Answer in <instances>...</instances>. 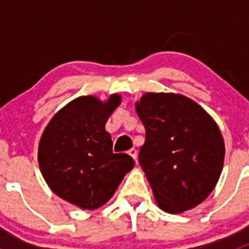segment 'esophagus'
<instances>
[{
	"instance_id": "1",
	"label": "esophagus",
	"mask_w": 249,
	"mask_h": 249,
	"mask_svg": "<svg viewBox=\"0 0 249 249\" xmlns=\"http://www.w3.org/2000/svg\"><path fill=\"white\" fill-rule=\"evenodd\" d=\"M127 153H129V155H130V157H131L134 160L137 159V150H136V149H134V148H131V149H130Z\"/></svg>"
}]
</instances>
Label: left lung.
Here are the masks:
<instances>
[{"label": "left lung", "instance_id": "left-lung-1", "mask_svg": "<svg viewBox=\"0 0 249 249\" xmlns=\"http://www.w3.org/2000/svg\"><path fill=\"white\" fill-rule=\"evenodd\" d=\"M135 108L145 129L140 165L158 207L171 214L193 210L222 173L225 144L219 126L182 94L145 92Z\"/></svg>", "mask_w": 249, "mask_h": 249}]
</instances>
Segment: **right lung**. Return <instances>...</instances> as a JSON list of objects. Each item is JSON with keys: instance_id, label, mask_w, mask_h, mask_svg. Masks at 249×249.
Returning a JSON list of instances; mask_svg holds the SVG:
<instances>
[{"instance_id": "1", "label": "right lung", "mask_w": 249, "mask_h": 249, "mask_svg": "<svg viewBox=\"0 0 249 249\" xmlns=\"http://www.w3.org/2000/svg\"><path fill=\"white\" fill-rule=\"evenodd\" d=\"M122 104L79 96L53 115L38 143L39 170L54 194L82 210H97L109 201L123 178L135 166L125 153H113L106 123Z\"/></svg>"}]
</instances>
